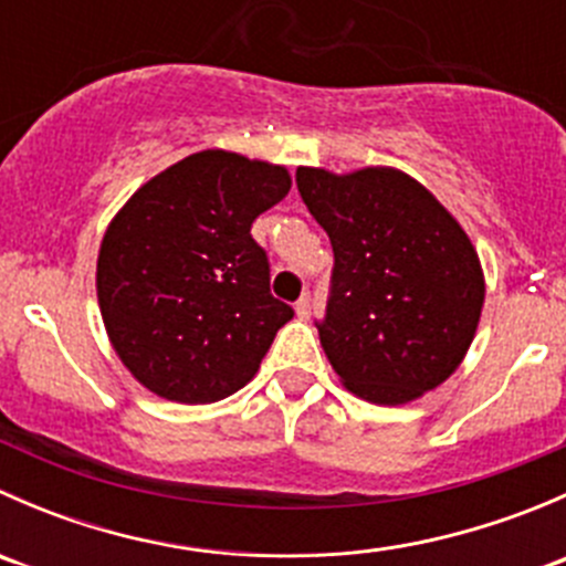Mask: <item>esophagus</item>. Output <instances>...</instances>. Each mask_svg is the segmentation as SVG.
I'll return each mask as SVG.
<instances>
[{
    "label": "esophagus",
    "mask_w": 566,
    "mask_h": 566,
    "mask_svg": "<svg viewBox=\"0 0 566 566\" xmlns=\"http://www.w3.org/2000/svg\"><path fill=\"white\" fill-rule=\"evenodd\" d=\"M295 315H298L301 319H306V317L312 315V298H310V293H304L298 301H295Z\"/></svg>",
    "instance_id": "obj_1"
}]
</instances>
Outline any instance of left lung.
<instances>
[{"mask_svg": "<svg viewBox=\"0 0 566 566\" xmlns=\"http://www.w3.org/2000/svg\"><path fill=\"white\" fill-rule=\"evenodd\" d=\"M295 182L334 247V295L317 331L342 386L386 408L438 389L484 306L468 232L402 169L298 167Z\"/></svg>", "mask_w": 566, "mask_h": 566, "instance_id": "left-lung-1", "label": "left lung"}]
</instances>
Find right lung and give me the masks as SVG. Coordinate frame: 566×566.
<instances>
[{
    "label": "right lung",
    "instance_id": "1",
    "mask_svg": "<svg viewBox=\"0 0 566 566\" xmlns=\"http://www.w3.org/2000/svg\"><path fill=\"white\" fill-rule=\"evenodd\" d=\"M290 186L282 164L202 150L150 177L108 221L95 268L101 317L147 391L208 405L254 378L293 310L271 295L251 221Z\"/></svg>",
    "mask_w": 566,
    "mask_h": 566
}]
</instances>
